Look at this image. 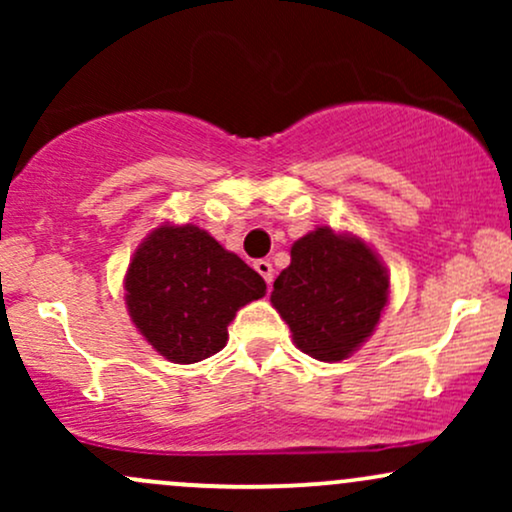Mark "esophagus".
Segmentation results:
<instances>
[{
	"instance_id": "34e87169",
	"label": "esophagus",
	"mask_w": 512,
	"mask_h": 512,
	"mask_svg": "<svg viewBox=\"0 0 512 512\" xmlns=\"http://www.w3.org/2000/svg\"><path fill=\"white\" fill-rule=\"evenodd\" d=\"M255 269H257V274H260L262 279L267 281V286L272 284V279H274V269H272V262H269V260H257V262H255Z\"/></svg>"
}]
</instances>
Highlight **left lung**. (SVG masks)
<instances>
[{"instance_id": "left-lung-1", "label": "left lung", "mask_w": 512, "mask_h": 512, "mask_svg": "<svg viewBox=\"0 0 512 512\" xmlns=\"http://www.w3.org/2000/svg\"><path fill=\"white\" fill-rule=\"evenodd\" d=\"M387 293V269L361 238L315 228L293 243L291 264L274 281L272 305L303 354L334 363L373 334Z\"/></svg>"}]
</instances>
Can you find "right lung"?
Here are the masks:
<instances>
[{
  "mask_svg": "<svg viewBox=\"0 0 512 512\" xmlns=\"http://www.w3.org/2000/svg\"><path fill=\"white\" fill-rule=\"evenodd\" d=\"M132 322L161 356L197 363L228 342V325L267 284L238 255L197 226H158L125 276Z\"/></svg>",
  "mask_w": 512,
  "mask_h": 512,
  "instance_id": "obj_1",
  "label": "right lung"
}]
</instances>
